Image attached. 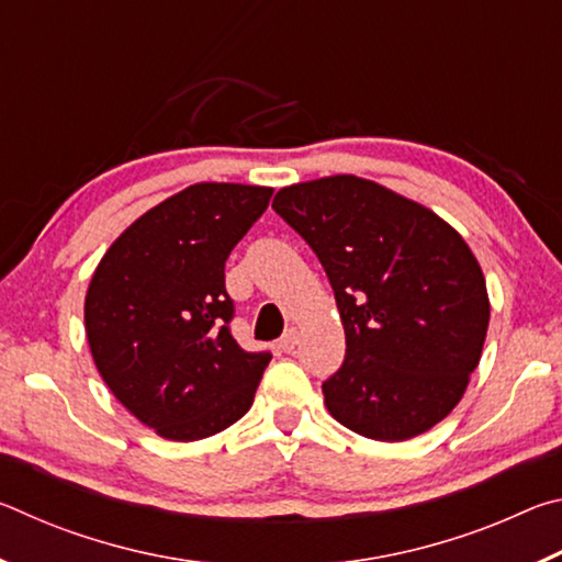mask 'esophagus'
<instances>
[{
  "label": "esophagus",
  "mask_w": 562,
  "mask_h": 562,
  "mask_svg": "<svg viewBox=\"0 0 562 562\" xmlns=\"http://www.w3.org/2000/svg\"><path fill=\"white\" fill-rule=\"evenodd\" d=\"M300 345V335H297V329H288L282 335V339H280V349L282 351H294V347Z\"/></svg>",
  "instance_id": "esophagus-1"
}]
</instances>
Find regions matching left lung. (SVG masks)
<instances>
[{
    "label": "left lung",
    "mask_w": 562,
    "mask_h": 562,
    "mask_svg": "<svg viewBox=\"0 0 562 562\" xmlns=\"http://www.w3.org/2000/svg\"><path fill=\"white\" fill-rule=\"evenodd\" d=\"M274 213L325 268L345 361L322 392L341 426L406 441L453 412L479 367L491 304L481 265L429 207L357 176L282 188Z\"/></svg>",
    "instance_id": "1"
}]
</instances>
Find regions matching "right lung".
Instances as JSON below:
<instances>
[{
  "instance_id": "1",
  "label": "right lung",
  "mask_w": 562,
  "mask_h": 562,
  "mask_svg": "<svg viewBox=\"0 0 562 562\" xmlns=\"http://www.w3.org/2000/svg\"><path fill=\"white\" fill-rule=\"evenodd\" d=\"M272 188L195 183L119 235L93 272L83 322L113 396L170 441L227 429L252 406L270 351H245L225 260Z\"/></svg>"
}]
</instances>
